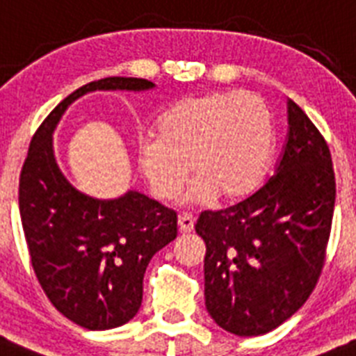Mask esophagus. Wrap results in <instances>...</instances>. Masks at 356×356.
<instances>
[{"label":"esophagus","instance_id":"1","mask_svg":"<svg viewBox=\"0 0 356 356\" xmlns=\"http://www.w3.org/2000/svg\"><path fill=\"white\" fill-rule=\"evenodd\" d=\"M177 222H179V229H181V234H190V232H193V224H195V219H193L190 213H183V215H179Z\"/></svg>","mask_w":356,"mask_h":356}]
</instances>
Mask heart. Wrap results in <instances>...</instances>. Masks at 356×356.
Here are the masks:
<instances>
[{"instance_id":"heart-1","label":"heart","mask_w":356,"mask_h":356,"mask_svg":"<svg viewBox=\"0 0 356 356\" xmlns=\"http://www.w3.org/2000/svg\"><path fill=\"white\" fill-rule=\"evenodd\" d=\"M273 152L268 104L244 92H211L173 104L155 124V137L137 146V168L152 193L168 201L195 179L186 199L241 201L261 186Z\"/></svg>"}]
</instances>
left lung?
I'll list each match as a JSON object with an SVG mask.
<instances>
[{
    "mask_svg": "<svg viewBox=\"0 0 356 356\" xmlns=\"http://www.w3.org/2000/svg\"><path fill=\"white\" fill-rule=\"evenodd\" d=\"M288 124L275 175L195 224L206 243V309L238 337L270 333L298 312L325 261L337 193L330 148L291 99Z\"/></svg>",
    "mask_w": 356,
    "mask_h": 356,
    "instance_id": "obj_1",
    "label": "left lung"
}]
</instances>
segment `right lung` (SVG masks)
Instances as JSON below:
<instances>
[{
    "label": "right lung",
    "mask_w": 356,
    "mask_h": 356,
    "mask_svg": "<svg viewBox=\"0 0 356 356\" xmlns=\"http://www.w3.org/2000/svg\"><path fill=\"white\" fill-rule=\"evenodd\" d=\"M154 86L104 77L77 88L35 130L21 168L19 213L34 273L54 307L85 330H112L136 316L146 266L177 237V213L136 190L118 199L76 190L56 163L52 134L68 104L88 92Z\"/></svg>",
    "instance_id": "right-lung-1"
}]
</instances>
